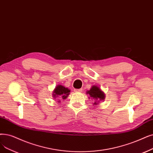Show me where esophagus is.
<instances>
[{"mask_svg": "<svg viewBox=\"0 0 153 153\" xmlns=\"http://www.w3.org/2000/svg\"><path fill=\"white\" fill-rule=\"evenodd\" d=\"M82 89H74V92H82Z\"/></svg>", "mask_w": 153, "mask_h": 153, "instance_id": "esophagus-1", "label": "esophagus"}]
</instances>
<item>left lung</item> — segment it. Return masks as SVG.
Returning <instances> with one entry per match:
<instances>
[{"label":"left lung","instance_id":"8db88e82","mask_svg":"<svg viewBox=\"0 0 153 153\" xmlns=\"http://www.w3.org/2000/svg\"><path fill=\"white\" fill-rule=\"evenodd\" d=\"M86 94H89V98H91L92 100L94 101L93 105H98L101 101L104 100L105 97V93L101 89V88L98 86L94 85H92L90 90L86 91Z\"/></svg>","mask_w":153,"mask_h":153}]
</instances>
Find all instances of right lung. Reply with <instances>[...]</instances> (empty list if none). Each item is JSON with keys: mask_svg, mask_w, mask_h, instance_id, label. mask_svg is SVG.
<instances>
[{"mask_svg": "<svg viewBox=\"0 0 153 153\" xmlns=\"http://www.w3.org/2000/svg\"><path fill=\"white\" fill-rule=\"evenodd\" d=\"M71 90L67 88H65L64 86L58 84L56 87L55 88L54 90L53 91L52 93V97L54 99H57L56 98H61L62 99H65L68 97V96L70 94ZM59 103L61 102L60 100L58 101Z\"/></svg>", "mask_w": 153, "mask_h": 153, "instance_id": "add662e5", "label": "right lung"}]
</instances>
